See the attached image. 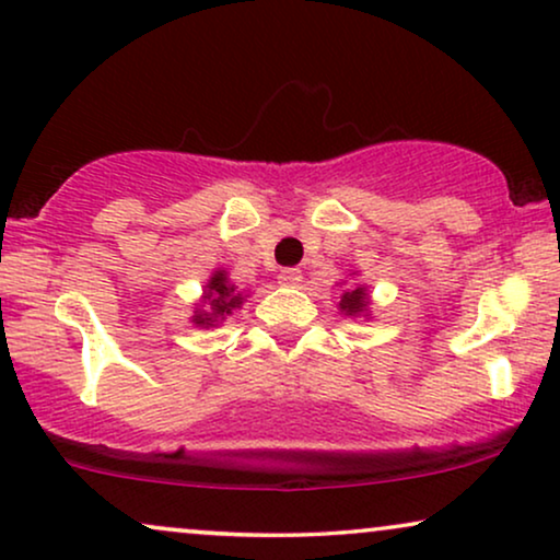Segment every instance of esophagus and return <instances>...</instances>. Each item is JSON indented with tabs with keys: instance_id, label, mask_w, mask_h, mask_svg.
Returning <instances> with one entry per match:
<instances>
[{
	"instance_id": "obj_1",
	"label": "esophagus",
	"mask_w": 560,
	"mask_h": 560,
	"mask_svg": "<svg viewBox=\"0 0 560 560\" xmlns=\"http://www.w3.org/2000/svg\"><path fill=\"white\" fill-rule=\"evenodd\" d=\"M280 282H282V285L298 288L303 282V275H301V270H295V267H288V270L280 272Z\"/></svg>"
}]
</instances>
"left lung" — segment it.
<instances>
[{
  "instance_id": "8db88e82",
  "label": "left lung",
  "mask_w": 560,
  "mask_h": 560,
  "mask_svg": "<svg viewBox=\"0 0 560 560\" xmlns=\"http://www.w3.org/2000/svg\"><path fill=\"white\" fill-rule=\"evenodd\" d=\"M339 311L350 318L370 316V295L365 285H352L342 293V301H339Z\"/></svg>"
}]
</instances>
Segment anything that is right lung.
<instances>
[{
  "mask_svg": "<svg viewBox=\"0 0 560 560\" xmlns=\"http://www.w3.org/2000/svg\"><path fill=\"white\" fill-rule=\"evenodd\" d=\"M244 298L246 295L242 290H236L234 282L229 280L226 270H215L213 278L208 280L202 301L198 303V308H195L192 324L202 326V329H208V326H218L223 318L234 314L236 308H242Z\"/></svg>",
  "mask_w": 560,
  "mask_h": 560,
  "instance_id": "obj_1",
  "label": "right lung"
}]
</instances>
